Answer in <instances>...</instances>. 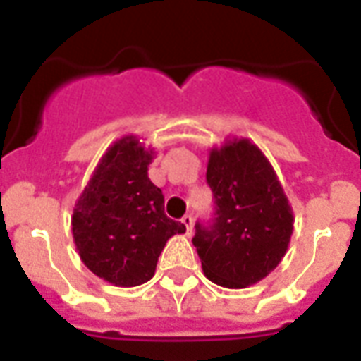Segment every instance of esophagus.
<instances>
[{"mask_svg":"<svg viewBox=\"0 0 361 361\" xmlns=\"http://www.w3.org/2000/svg\"><path fill=\"white\" fill-rule=\"evenodd\" d=\"M181 223L185 225L187 236H191V234H192V225H195V219H192V215L191 214L183 215V219H181Z\"/></svg>","mask_w":361,"mask_h":361,"instance_id":"esophagus-1","label":"esophagus"}]
</instances>
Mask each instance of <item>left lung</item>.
I'll list each match as a JSON object with an SVG mask.
<instances>
[{
    "instance_id": "obj_1",
    "label": "left lung",
    "mask_w": 361,
    "mask_h": 361,
    "mask_svg": "<svg viewBox=\"0 0 361 361\" xmlns=\"http://www.w3.org/2000/svg\"><path fill=\"white\" fill-rule=\"evenodd\" d=\"M215 198L209 225L197 223V247L204 275L225 288L262 281L283 260L294 215L274 166L249 138L212 147L206 172Z\"/></svg>"
}]
</instances>
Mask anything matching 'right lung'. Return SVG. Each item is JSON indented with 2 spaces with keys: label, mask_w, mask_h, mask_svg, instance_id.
<instances>
[{
  "label": "right lung",
  "mask_w": 361,
  "mask_h": 361,
  "mask_svg": "<svg viewBox=\"0 0 361 361\" xmlns=\"http://www.w3.org/2000/svg\"><path fill=\"white\" fill-rule=\"evenodd\" d=\"M152 147L127 135L106 149L76 200L73 240L87 269L116 286H136L155 274L159 255L185 225L164 215V197L147 178Z\"/></svg>",
  "instance_id": "right-lung-1"
}]
</instances>
